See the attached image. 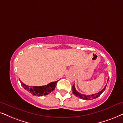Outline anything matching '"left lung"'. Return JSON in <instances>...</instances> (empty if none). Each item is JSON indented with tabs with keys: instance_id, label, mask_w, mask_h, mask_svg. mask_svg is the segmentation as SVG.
<instances>
[{
	"instance_id": "obj_1",
	"label": "left lung",
	"mask_w": 123,
	"mask_h": 123,
	"mask_svg": "<svg viewBox=\"0 0 123 123\" xmlns=\"http://www.w3.org/2000/svg\"><path fill=\"white\" fill-rule=\"evenodd\" d=\"M108 80H109V78H108ZM106 86H107V85H105V87H104V88H103V89L101 90L100 91H99V92L96 93V94H92V95H86L82 94H80V93L78 92V91L75 89V86H74V85H73V87H72L73 93L76 96L79 97L80 98L82 99H83V100H91V99H95V98H96L99 97V96L103 92V91H105Z\"/></svg>"
}]
</instances>
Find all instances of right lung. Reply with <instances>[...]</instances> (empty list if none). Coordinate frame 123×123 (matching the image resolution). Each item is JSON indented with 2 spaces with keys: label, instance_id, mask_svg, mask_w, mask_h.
Masks as SVG:
<instances>
[{
  "label": "right lung",
  "instance_id": "right-lung-1",
  "mask_svg": "<svg viewBox=\"0 0 123 123\" xmlns=\"http://www.w3.org/2000/svg\"><path fill=\"white\" fill-rule=\"evenodd\" d=\"M57 81L51 82L48 84L47 85L41 86H29L25 85L24 83L21 82V85L24 89L27 90L29 92L31 93L33 95H36L37 96H41L43 95H46L49 93L52 92L55 89V86L57 84Z\"/></svg>",
  "mask_w": 123,
  "mask_h": 123
}]
</instances>
